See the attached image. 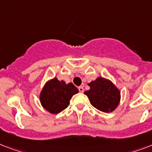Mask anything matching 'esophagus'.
<instances>
[{"instance_id": "esophagus-1", "label": "esophagus", "mask_w": 152, "mask_h": 152, "mask_svg": "<svg viewBox=\"0 0 152 152\" xmlns=\"http://www.w3.org/2000/svg\"><path fill=\"white\" fill-rule=\"evenodd\" d=\"M78 89H79V91H80V92H81V93H83V91H84V89H83V87H79Z\"/></svg>"}]
</instances>
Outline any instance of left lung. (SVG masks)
<instances>
[{
  "mask_svg": "<svg viewBox=\"0 0 152 152\" xmlns=\"http://www.w3.org/2000/svg\"><path fill=\"white\" fill-rule=\"evenodd\" d=\"M90 89L84 94L88 97L91 104L99 110L110 113L117 108L121 98L120 91L110 80L98 77L88 83Z\"/></svg>",
  "mask_w": 152,
  "mask_h": 152,
  "instance_id": "8db88e82",
  "label": "left lung"
}]
</instances>
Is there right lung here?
I'll return each mask as SVG.
<instances>
[{
  "mask_svg": "<svg viewBox=\"0 0 152 152\" xmlns=\"http://www.w3.org/2000/svg\"><path fill=\"white\" fill-rule=\"evenodd\" d=\"M78 89L72 83H65L53 78L44 85L40 93V102L42 107L51 113H58L69 105V101Z\"/></svg>",
  "mask_w": 152,
  "mask_h": 152,
  "instance_id": "add662e5",
  "label": "right lung"
}]
</instances>
